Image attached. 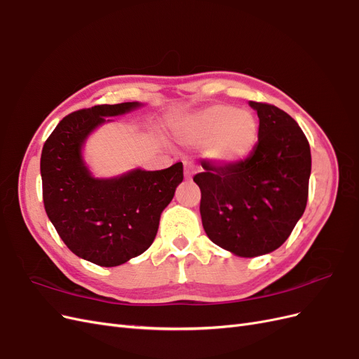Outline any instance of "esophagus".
Returning <instances> with one entry per match:
<instances>
[{"label": "esophagus", "mask_w": 359, "mask_h": 359, "mask_svg": "<svg viewBox=\"0 0 359 359\" xmlns=\"http://www.w3.org/2000/svg\"><path fill=\"white\" fill-rule=\"evenodd\" d=\"M194 172H196V169H194V165H191V163H186V165H184V177L187 180H190L194 175Z\"/></svg>", "instance_id": "34e87169"}]
</instances>
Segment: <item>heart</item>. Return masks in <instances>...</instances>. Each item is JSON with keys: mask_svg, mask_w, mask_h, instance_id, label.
<instances>
[{"mask_svg": "<svg viewBox=\"0 0 359 359\" xmlns=\"http://www.w3.org/2000/svg\"><path fill=\"white\" fill-rule=\"evenodd\" d=\"M172 133L186 147L206 144L205 157L215 166L229 168L252 154L259 124L252 112L229 104H212L177 119Z\"/></svg>", "mask_w": 359, "mask_h": 359, "instance_id": "b5f03b06", "label": "heart"}]
</instances>
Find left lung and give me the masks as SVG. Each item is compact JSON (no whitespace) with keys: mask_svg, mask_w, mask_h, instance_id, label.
<instances>
[{"mask_svg":"<svg viewBox=\"0 0 359 359\" xmlns=\"http://www.w3.org/2000/svg\"><path fill=\"white\" fill-rule=\"evenodd\" d=\"M257 112V144L244 161L222 168L202 161L193 181L201 189V217L210 240L240 257H256L283 244L309 198L311 154L295 119L266 103Z\"/></svg>","mask_w":359,"mask_h":359,"instance_id":"obj_1","label":"left lung"}]
</instances>
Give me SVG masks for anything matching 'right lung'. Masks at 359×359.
Segmentation results:
<instances>
[{"label":"right lung","mask_w":359,"mask_h":359,"mask_svg":"<svg viewBox=\"0 0 359 359\" xmlns=\"http://www.w3.org/2000/svg\"><path fill=\"white\" fill-rule=\"evenodd\" d=\"M144 104H100L62 118L43 145L40 173L45 210L72 252L100 266H118L153 244L160 215L181 184L182 163L94 177L83 158L86 139L112 116Z\"/></svg>","instance_id":"1"}]
</instances>
